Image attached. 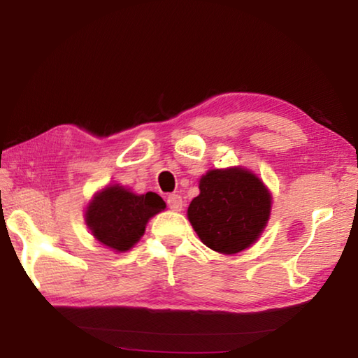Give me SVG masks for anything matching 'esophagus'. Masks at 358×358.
Returning a JSON list of instances; mask_svg holds the SVG:
<instances>
[{"label":"esophagus","mask_w":358,"mask_h":358,"mask_svg":"<svg viewBox=\"0 0 358 358\" xmlns=\"http://www.w3.org/2000/svg\"><path fill=\"white\" fill-rule=\"evenodd\" d=\"M167 205L172 211H181L183 210V199H181L178 194H171L167 197Z\"/></svg>","instance_id":"34e87169"}]
</instances>
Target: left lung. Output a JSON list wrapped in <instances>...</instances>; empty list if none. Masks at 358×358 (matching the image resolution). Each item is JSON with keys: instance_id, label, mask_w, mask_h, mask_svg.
Instances as JSON below:
<instances>
[{"instance_id": "obj_1", "label": "left lung", "mask_w": 358, "mask_h": 358, "mask_svg": "<svg viewBox=\"0 0 358 358\" xmlns=\"http://www.w3.org/2000/svg\"><path fill=\"white\" fill-rule=\"evenodd\" d=\"M201 194L187 220L202 243L221 254L248 250L262 235L271 213V192L245 167L211 169L199 180Z\"/></svg>"}]
</instances>
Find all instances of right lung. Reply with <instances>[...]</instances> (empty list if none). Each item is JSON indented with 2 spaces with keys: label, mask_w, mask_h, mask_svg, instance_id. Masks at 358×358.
<instances>
[{
  "label": "right lung",
  "mask_w": 358,
  "mask_h": 358,
  "mask_svg": "<svg viewBox=\"0 0 358 358\" xmlns=\"http://www.w3.org/2000/svg\"><path fill=\"white\" fill-rule=\"evenodd\" d=\"M166 210L156 192L136 194L121 185L94 192L85 210V224L93 237L115 252H126L143 237L155 215Z\"/></svg>",
  "instance_id": "1"
}]
</instances>
